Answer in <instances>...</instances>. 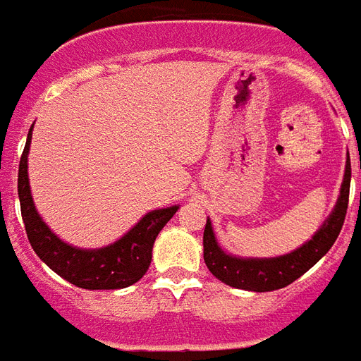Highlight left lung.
I'll return each mask as SVG.
<instances>
[{"mask_svg":"<svg viewBox=\"0 0 361 361\" xmlns=\"http://www.w3.org/2000/svg\"><path fill=\"white\" fill-rule=\"evenodd\" d=\"M350 173V159H346L341 195L333 212L323 221L322 228L312 235V239H308L302 247H298L289 255L274 256V258H241V256L229 255L218 245L212 221L207 218L204 235H202V247H204L202 255H204V264L210 269V274L229 287L255 290V293L283 289L296 281L314 264L319 262L323 256L329 252L333 243L337 241L338 233L343 229L346 208H348Z\"/></svg>","mask_w":361,"mask_h":361,"instance_id":"8db88e82","label":"left lung"}]
</instances>
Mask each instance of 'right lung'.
I'll return each mask as SVG.
<instances>
[{"label": "right lung", "instance_id": "right-lung-1", "mask_svg": "<svg viewBox=\"0 0 361 361\" xmlns=\"http://www.w3.org/2000/svg\"><path fill=\"white\" fill-rule=\"evenodd\" d=\"M34 128V124H32ZM32 128L26 137L18 164V201L24 229L34 252L49 268L80 289H124L145 276L153 258V245L160 229L166 226L180 207L151 210L118 241L101 248L72 247L53 233L34 207L28 181V153Z\"/></svg>", "mask_w": 361, "mask_h": 361}]
</instances>
